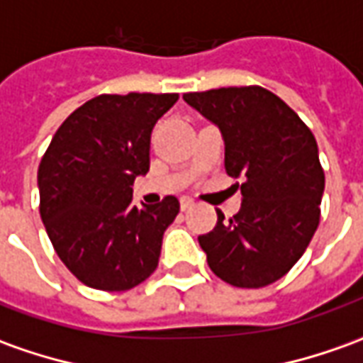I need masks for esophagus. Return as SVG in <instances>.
Returning <instances> with one entry per match:
<instances>
[{
    "instance_id": "34e87169",
    "label": "esophagus",
    "mask_w": 363,
    "mask_h": 363,
    "mask_svg": "<svg viewBox=\"0 0 363 363\" xmlns=\"http://www.w3.org/2000/svg\"><path fill=\"white\" fill-rule=\"evenodd\" d=\"M190 208H194V200L192 198H181V210L182 212H186Z\"/></svg>"
}]
</instances>
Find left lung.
Returning <instances> with one entry per match:
<instances>
[{"instance_id": "1", "label": "left lung", "mask_w": 363, "mask_h": 363, "mask_svg": "<svg viewBox=\"0 0 363 363\" xmlns=\"http://www.w3.org/2000/svg\"><path fill=\"white\" fill-rule=\"evenodd\" d=\"M186 103L220 128L225 171L243 177L241 210L198 237L212 272L237 288L280 280L317 231L325 173L311 130L262 87L186 93Z\"/></svg>"}]
</instances>
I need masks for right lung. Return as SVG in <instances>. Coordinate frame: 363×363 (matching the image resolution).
I'll return each mask as SVG.
<instances>
[{"label": "right lung", "instance_id": "1", "mask_svg": "<svg viewBox=\"0 0 363 363\" xmlns=\"http://www.w3.org/2000/svg\"><path fill=\"white\" fill-rule=\"evenodd\" d=\"M177 93L99 95L74 111L38 167L40 218L62 262L85 286L124 291L157 268L179 200L132 204L150 171L151 130Z\"/></svg>", "mask_w": 363, "mask_h": 363}]
</instances>
